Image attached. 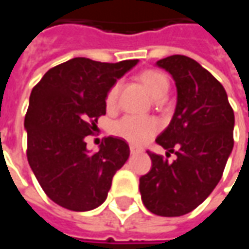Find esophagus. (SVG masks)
Segmentation results:
<instances>
[{
  "mask_svg": "<svg viewBox=\"0 0 249 249\" xmlns=\"http://www.w3.org/2000/svg\"><path fill=\"white\" fill-rule=\"evenodd\" d=\"M129 149H130V154H132V155L142 152V148H139V147H136V145H130Z\"/></svg>",
  "mask_w": 249,
  "mask_h": 249,
  "instance_id": "esophagus-1",
  "label": "esophagus"
}]
</instances>
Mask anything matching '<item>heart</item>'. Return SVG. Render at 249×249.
Here are the masks:
<instances>
[{
    "instance_id": "obj_1",
    "label": "heart",
    "mask_w": 249,
    "mask_h": 249,
    "mask_svg": "<svg viewBox=\"0 0 249 249\" xmlns=\"http://www.w3.org/2000/svg\"><path fill=\"white\" fill-rule=\"evenodd\" d=\"M140 82L145 86L148 93L155 100H163L168 91V81L161 72L155 70L142 71L139 75ZM119 95V85H114L107 91V107H113ZM159 130V123L148 117H136V116H125L112 126L113 135L124 139L130 144L140 145L148 142L151 137Z\"/></svg>"
}]
</instances>
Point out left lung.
I'll return each instance as SVG.
<instances>
[{
    "label": "left lung",
    "instance_id": "8db88e82",
    "mask_svg": "<svg viewBox=\"0 0 249 249\" xmlns=\"http://www.w3.org/2000/svg\"><path fill=\"white\" fill-rule=\"evenodd\" d=\"M156 66L177 86L173 119L156 142L177 159L170 163L148 152L152 167L139 189L151 213L178 217L196 209L218 185L233 149L234 114L221 83L194 59L173 55Z\"/></svg>",
    "mask_w": 249,
    "mask_h": 249
}]
</instances>
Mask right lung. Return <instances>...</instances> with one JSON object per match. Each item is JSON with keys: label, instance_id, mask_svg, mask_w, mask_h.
<instances>
[{"label": "right lung", "instance_id": "obj_1", "mask_svg": "<svg viewBox=\"0 0 249 249\" xmlns=\"http://www.w3.org/2000/svg\"><path fill=\"white\" fill-rule=\"evenodd\" d=\"M139 60L101 63L74 58L48 70L29 97L25 116L28 163L59 206L88 212L105 202L112 179L129 158L121 137H105L98 151L85 137L107 113V94Z\"/></svg>", "mask_w": 249, "mask_h": 249}]
</instances>
